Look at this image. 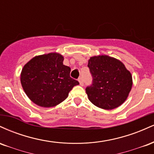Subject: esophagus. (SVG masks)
Instances as JSON below:
<instances>
[{
  "instance_id": "1",
  "label": "esophagus",
  "mask_w": 154,
  "mask_h": 154,
  "mask_svg": "<svg viewBox=\"0 0 154 154\" xmlns=\"http://www.w3.org/2000/svg\"><path fill=\"white\" fill-rule=\"evenodd\" d=\"M78 81H79V85H83V84H84V82H83V78L82 77H79V79H78Z\"/></svg>"
}]
</instances>
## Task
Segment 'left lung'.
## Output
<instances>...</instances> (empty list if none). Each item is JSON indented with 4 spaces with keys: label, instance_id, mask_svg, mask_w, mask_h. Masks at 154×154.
I'll list each match as a JSON object with an SVG mask.
<instances>
[{
    "label": "left lung",
    "instance_id": "8db88e82",
    "mask_svg": "<svg viewBox=\"0 0 154 154\" xmlns=\"http://www.w3.org/2000/svg\"><path fill=\"white\" fill-rule=\"evenodd\" d=\"M93 81L85 88L92 103L111 110L122 105L131 91L130 72L119 60L108 56L91 57L88 61Z\"/></svg>",
    "mask_w": 154,
    "mask_h": 154
}]
</instances>
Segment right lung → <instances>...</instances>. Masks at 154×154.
Here are the masks:
<instances>
[{
    "label": "right lung",
    "mask_w": 154,
    "mask_h": 154,
    "mask_svg": "<svg viewBox=\"0 0 154 154\" xmlns=\"http://www.w3.org/2000/svg\"><path fill=\"white\" fill-rule=\"evenodd\" d=\"M63 57L56 53L35 56L24 65L21 83L33 103L53 107L63 101L74 86L79 83L70 77V67L63 64Z\"/></svg>",
    "instance_id": "obj_1"
}]
</instances>
